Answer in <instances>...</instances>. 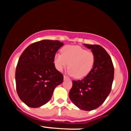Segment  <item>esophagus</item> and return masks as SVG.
<instances>
[{
  "label": "esophagus",
  "mask_w": 131,
  "mask_h": 131,
  "mask_svg": "<svg viewBox=\"0 0 131 131\" xmlns=\"http://www.w3.org/2000/svg\"><path fill=\"white\" fill-rule=\"evenodd\" d=\"M63 78H64V80H70V79H69L66 76H64Z\"/></svg>",
  "instance_id": "34e87169"
}]
</instances>
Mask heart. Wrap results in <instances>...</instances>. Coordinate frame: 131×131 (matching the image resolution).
<instances>
[{"label":"heart","instance_id":"b5f03b06","mask_svg":"<svg viewBox=\"0 0 131 131\" xmlns=\"http://www.w3.org/2000/svg\"><path fill=\"white\" fill-rule=\"evenodd\" d=\"M57 69L61 71L68 65V73L77 79L84 78L92 70L95 56L92 52L78 46H67L61 49V54L54 58Z\"/></svg>","mask_w":131,"mask_h":131}]
</instances>
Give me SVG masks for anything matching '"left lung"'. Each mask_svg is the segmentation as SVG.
<instances>
[{"mask_svg": "<svg viewBox=\"0 0 131 131\" xmlns=\"http://www.w3.org/2000/svg\"><path fill=\"white\" fill-rule=\"evenodd\" d=\"M95 56L92 70L82 80L73 81L69 97L72 102L81 110L91 111L99 107L111 92L114 78L112 58L99 45L85 44Z\"/></svg>", "mask_w": 131, "mask_h": 131, "instance_id": "left-lung-1", "label": "left lung"}]
</instances>
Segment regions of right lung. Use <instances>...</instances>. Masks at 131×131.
Masks as SVG:
<instances>
[{
	"instance_id": "right-lung-1",
	"label": "right lung",
	"mask_w": 131,
	"mask_h": 131,
	"mask_svg": "<svg viewBox=\"0 0 131 131\" xmlns=\"http://www.w3.org/2000/svg\"><path fill=\"white\" fill-rule=\"evenodd\" d=\"M63 46L58 40H40L29 45L19 57L15 71L16 92L29 107L47 103L55 88L63 81L53 63L55 53Z\"/></svg>"
}]
</instances>
